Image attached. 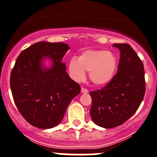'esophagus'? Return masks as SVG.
Returning <instances> with one entry per match:
<instances>
[{
    "instance_id": "obj_1",
    "label": "esophagus",
    "mask_w": 157,
    "mask_h": 157,
    "mask_svg": "<svg viewBox=\"0 0 157 157\" xmlns=\"http://www.w3.org/2000/svg\"><path fill=\"white\" fill-rule=\"evenodd\" d=\"M81 92H82V93H84V94L88 93V90L85 88H81Z\"/></svg>"
}]
</instances>
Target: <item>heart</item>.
Returning a JSON list of instances; mask_svg holds the SVG:
<instances>
[{
    "instance_id": "b5f03b06",
    "label": "heart",
    "mask_w": 157,
    "mask_h": 157,
    "mask_svg": "<svg viewBox=\"0 0 157 157\" xmlns=\"http://www.w3.org/2000/svg\"><path fill=\"white\" fill-rule=\"evenodd\" d=\"M116 68L115 56L105 50H85L77 59L72 58L69 64V73L75 80H84L86 71L89 72L90 80L95 85H104L110 82Z\"/></svg>"
}]
</instances>
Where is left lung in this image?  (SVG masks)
<instances>
[{
    "instance_id": "left-lung-1",
    "label": "left lung",
    "mask_w": 157,
    "mask_h": 157,
    "mask_svg": "<svg viewBox=\"0 0 157 157\" xmlns=\"http://www.w3.org/2000/svg\"><path fill=\"white\" fill-rule=\"evenodd\" d=\"M113 46L120 50L117 73L106 86L90 92L92 119L103 128L116 127L127 121L137 111L145 93L141 60L129 44Z\"/></svg>"
}]
</instances>
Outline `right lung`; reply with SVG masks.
<instances>
[{"label":"right lung","instance_id":"1","mask_svg":"<svg viewBox=\"0 0 157 157\" xmlns=\"http://www.w3.org/2000/svg\"><path fill=\"white\" fill-rule=\"evenodd\" d=\"M69 50L63 43L39 42L23 50L10 77L13 99L22 116L40 129H50L62 122L71 100L80 87L69 77L62 58ZM49 57L52 66L43 67Z\"/></svg>","mask_w":157,"mask_h":157}]
</instances>
